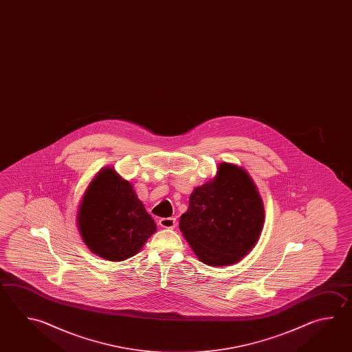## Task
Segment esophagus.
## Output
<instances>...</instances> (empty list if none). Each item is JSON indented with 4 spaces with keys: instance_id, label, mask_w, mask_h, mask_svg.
I'll return each mask as SVG.
<instances>
[{
    "instance_id": "obj_1",
    "label": "esophagus",
    "mask_w": 352,
    "mask_h": 352,
    "mask_svg": "<svg viewBox=\"0 0 352 352\" xmlns=\"http://www.w3.org/2000/svg\"><path fill=\"white\" fill-rule=\"evenodd\" d=\"M160 226L162 228H166V229H173L177 226V220L175 218H162L160 220Z\"/></svg>"
}]
</instances>
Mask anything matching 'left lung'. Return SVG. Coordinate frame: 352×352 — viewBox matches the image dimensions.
Wrapping results in <instances>:
<instances>
[{"label":"left lung","instance_id":"1","mask_svg":"<svg viewBox=\"0 0 352 352\" xmlns=\"http://www.w3.org/2000/svg\"><path fill=\"white\" fill-rule=\"evenodd\" d=\"M264 224V206L248 173L221 163L214 179L195 188L179 228L200 261L230 265L250 252Z\"/></svg>","mask_w":352,"mask_h":352}]
</instances>
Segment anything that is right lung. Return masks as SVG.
Returning <instances> with one entry per match:
<instances>
[{"instance_id":"add662e5","label":"right lung","mask_w":352,"mask_h":352,"mask_svg":"<svg viewBox=\"0 0 352 352\" xmlns=\"http://www.w3.org/2000/svg\"><path fill=\"white\" fill-rule=\"evenodd\" d=\"M78 228L87 246L111 261L135 255L157 230L133 186L109 168L88 186L80 203Z\"/></svg>"}]
</instances>
